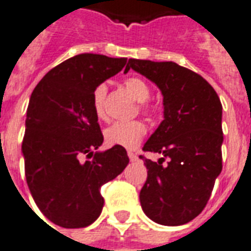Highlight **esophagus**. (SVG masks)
<instances>
[{
	"mask_svg": "<svg viewBox=\"0 0 251 251\" xmlns=\"http://www.w3.org/2000/svg\"><path fill=\"white\" fill-rule=\"evenodd\" d=\"M127 155H129V158L131 162H135V160L138 159V156H137V154H135L134 151H127Z\"/></svg>",
	"mask_w": 251,
	"mask_h": 251,
	"instance_id": "obj_1",
	"label": "esophagus"
}]
</instances>
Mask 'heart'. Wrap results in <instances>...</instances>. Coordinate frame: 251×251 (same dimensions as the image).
<instances>
[{
	"label": "heart",
	"mask_w": 251,
	"mask_h": 251,
	"mask_svg": "<svg viewBox=\"0 0 251 251\" xmlns=\"http://www.w3.org/2000/svg\"><path fill=\"white\" fill-rule=\"evenodd\" d=\"M126 91L129 92L134 100L142 102V109H145L143 102L149 100L151 91L146 81H143L139 77H129L125 80ZM108 88L105 84H100L95 88L92 95V106L95 110V114L99 118H104V101L106 96ZM146 126L141 121H129V122H114L108 126L104 131L105 141L112 146H122L126 149H133L138 145L142 138L146 135Z\"/></svg>",
	"instance_id": "1"
}]
</instances>
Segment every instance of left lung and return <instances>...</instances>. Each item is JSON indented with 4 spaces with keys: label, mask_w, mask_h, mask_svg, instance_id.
Wrapping results in <instances>:
<instances>
[{
    "label": "left lung",
    "mask_w": 251,
    "mask_h": 251,
    "mask_svg": "<svg viewBox=\"0 0 251 251\" xmlns=\"http://www.w3.org/2000/svg\"><path fill=\"white\" fill-rule=\"evenodd\" d=\"M130 68L163 96V121L143 146L163 158L139 156L147 168L141 205L154 223L183 225L205 208L223 170V105L205 79L176 63L129 59Z\"/></svg>",
    "instance_id": "obj_1"
}]
</instances>
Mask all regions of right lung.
Returning a JSON list of instances; mask_svg holds the SVG:
<instances>
[{
	"instance_id": "right-lung-1",
	"label": "right lung",
	"mask_w": 251,
	"mask_h": 251,
	"mask_svg": "<svg viewBox=\"0 0 251 251\" xmlns=\"http://www.w3.org/2000/svg\"><path fill=\"white\" fill-rule=\"evenodd\" d=\"M126 62L80 53L52 68L32 91L22 142L25 174L35 204L57 226L95 223L104 206L100 188L129 163L122 146L97 151L104 137L92 106L95 88ZM84 153L91 159L81 162Z\"/></svg>"
}]
</instances>
